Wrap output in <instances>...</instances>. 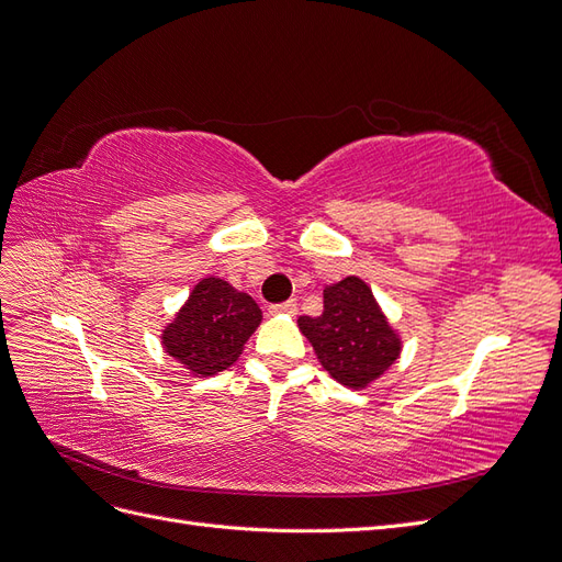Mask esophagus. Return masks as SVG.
I'll return each instance as SVG.
<instances>
[{
    "label": "esophagus",
    "instance_id": "esophagus-1",
    "mask_svg": "<svg viewBox=\"0 0 562 562\" xmlns=\"http://www.w3.org/2000/svg\"><path fill=\"white\" fill-rule=\"evenodd\" d=\"M269 314H288V316H295L297 314V300H285L281 304H271Z\"/></svg>",
    "mask_w": 562,
    "mask_h": 562
}]
</instances>
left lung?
<instances>
[{
    "label": "left lung",
    "mask_w": 562,
    "mask_h": 562,
    "mask_svg": "<svg viewBox=\"0 0 562 562\" xmlns=\"http://www.w3.org/2000/svg\"><path fill=\"white\" fill-rule=\"evenodd\" d=\"M297 326L318 363L349 389H363L384 375L401 353L396 330L359 277L326 285L321 316H300Z\"/></svg>",
    "instance_id": "8db88e82"
}]
</instances>
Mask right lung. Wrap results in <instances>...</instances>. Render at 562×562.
I'll list each match as a JSON object with an SVG mask.
<instances>
[{
  "label": "right lung",
  "instance_id": "right-lung-1",
  "mask_svg": "<svg viewBox=\"0 0 562 562\" xmlns=\"http://www.w3.org/2000/svg\"><path fill=\"white\" fill-rule=\"evenodd\" d=\"M260 321L262 312L250 295L209 277L194 285L190 300L168 323L161 345L196 375H215L239 359Z\"/></svg>",
  "mask_w": 562,
  "mask_h": 562
}]
</instances>
